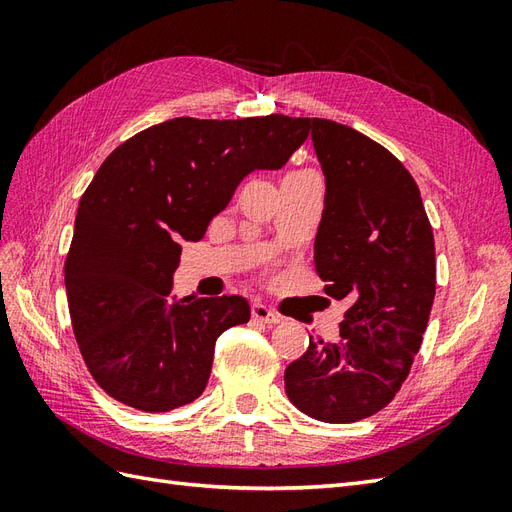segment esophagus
Masks as SVG:
<instances>
[{
	"mask_svg": "<svg viewBox=\"0 0 512 512\" xmlns=\"http://www.w3.org/2000/svg\"><path fill=\"white\" fill-rule=\"evenodd\" d=\"M252 318L258 320V322H265V324H277V322L282 320L280 314H275L271 307L262 305V303H254V307H252Z\"/></svg>",
	"mask_w": 512,
	"mask_h": 512,
	"instance_id": "obj_1",
	"label": "esophagus"
}]
</instances>
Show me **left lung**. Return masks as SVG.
Segmentation results:
<instances>
[{"label": "left lung", "instance_id": "obj_1", "mask_svg": "<svg viewBox=\"0 0 512 512\" xmlns=\"http://www.w3.org/2000/svg\"><path fill=\"white\" fill-rule=\"evenodd\" d=\"M327 194L314 243L324 292L346 299L339 342H312L286 395L322 423L380 412L408 378L436 297V245L421 192L389 149L331 119H305Z\"/></svg>", "mask_w": 512, "mask_h": 512}]
</instances>
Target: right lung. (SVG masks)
Listing matches in <instances>:
<instances>
[{
  "instance_id": "1",
  "label": "right lung",
  "mask_w": 512,
  "mask_h": 512,
  "mask_svg": "<svg viewBox=\"0 0 512 512\" xmlns=\"http://www.w3.org/2000/svg\"><path fill=\"white\" fill-rule=\"evenodd\" d=\"M305 119L177 117L108 156L76 211L64 277L89 374L143 412L205 391L215 339L250 320L243 297L168 301L181 241L203 239L252 170H277L307 138Z\"/></svg>"
}]
</instances>
